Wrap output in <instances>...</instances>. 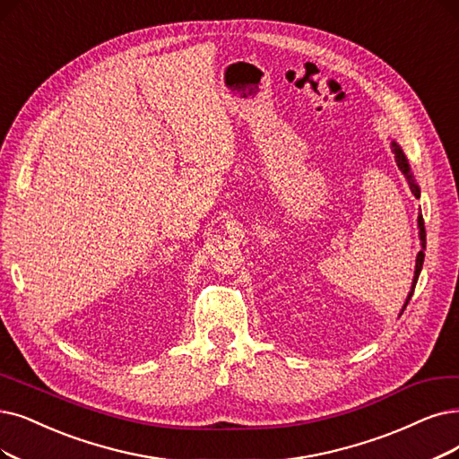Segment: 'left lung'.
<instances>
[{
    "instance_id": "obj_1",
    "label": "left lung",
    "mask_w": 459,
    "mask_h": 459,
    "mask_svg": "<svg viewBox=\"0 0 459 459\" xmlns=\"http://www.w3.org/2000/svg\"><path fill=\"white\" fill-rule=\"evenodd\" d=\"M392 149H394V154H395L397 168L403 171V175H405V177L409 178V185H411V190H412L414 197H420V188H418V185H416V182H414V177H412V173H411V166H409V161H407L405 154H403L401 146H399L395 141H392ZM418 228H420V241H421V250H420V252H418V255H416V269H414L412 288H411V291H409V296H407V301H405V305H403V310H405V307L409 305V301H411V298H412V291H414V288H416V282H418V277H420L421 265H424V255H426V254H424V250H426V228H424V218H421V214L418 216Z\"/></svg>"
}]
</instances>
